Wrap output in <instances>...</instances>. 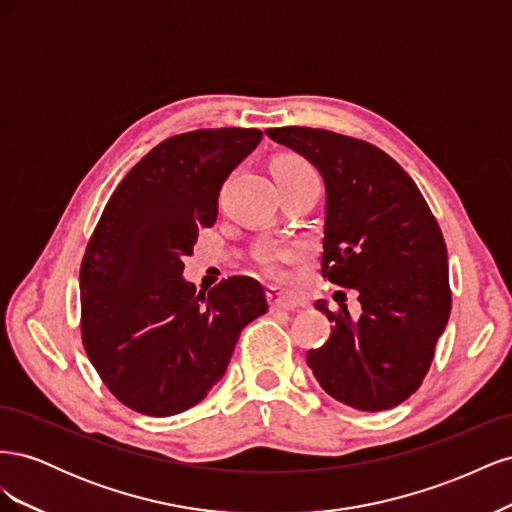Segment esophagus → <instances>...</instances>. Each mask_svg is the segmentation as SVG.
Listing matches in <instances>:
<instances>
[{
	"instance_id": "1",
	"label": "esophagus",
	"mask_w": 512,
	"mask_h": 512,
	"mask_svg": "<svg viewBox=\"0 0 512 512\" xmlns=\"http://www.w3.org/2000/svg\"><path fill=\"white\" fill-rule=\"evenodd\" d=\"M267 299H269L271 309H284V312H294V309L299 307L297 299H292L290 294L277 290V288H269Z\"/></svg>"
}]
</instances>
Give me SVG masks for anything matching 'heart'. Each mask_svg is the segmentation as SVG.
Listing matches in <instances>:
<instances>
[{"label": "heart", "instance_id": "1", "mask_svg": "<svg viewBox=\"0 0 512 512\" xmlns=\"http://www.w3.org/2000/svg\"><path fill=\"white\" fill-rule=\"evenodd\" d=\"M273 177L277 183H286V181H297L303 177L314 175L312 166H309L303 158L299 156H280L275 158L271 164ZM260 262L265 265L267 271L271 273H280L282 271V262H286L290 258V252H282V250H265L258 254Z\"/></svg>", "mask_w": 512, "mask_h": 512}]
</instances>
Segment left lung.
Instances as JSON below:
<instances>
[{
    "instance_id": "obj_1",
    "label": "left lung",
    "mask_w": 512,
    "mask_h": 512,
    "mask_svg": "<svg viewBox=\"0 0 512 512\" xmlns=\"http://www.w3.org/2000/svg\"><path fill=\"white\" fill-rule=\"evenodd\" d=\"M267 136L322 175V275L352 288L361 303L359 318L344 303L339 312L316 303L333 327L327 344L307 352V365L346 406L395 408L421 386L451 316L442 230L410 175L378 147L299 126Z\"/></svg>"
}]
</instances>
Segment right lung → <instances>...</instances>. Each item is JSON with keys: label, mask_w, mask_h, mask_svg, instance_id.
I'll use <instances>...</instances> for the list:
<instances>
[{"label": "right lung", "mask_w": 512, "mask_h": 512, "mask_svg": "<svg viewBox=\"0 0 512 512\" xmlns=\"http://www.w3.org/2000/svg\"><path fill=\"white\" fill-rule=\"evenodd\" d=\"M260 138L256 128L170 136L108 198L81 265V333L123 406L147 416L196 406L226 374L239 333L267 312L252 277H228L207 297L183 280L222 183Z\"/></svg>", "instance_id": "obj_1"}]
</instances>
